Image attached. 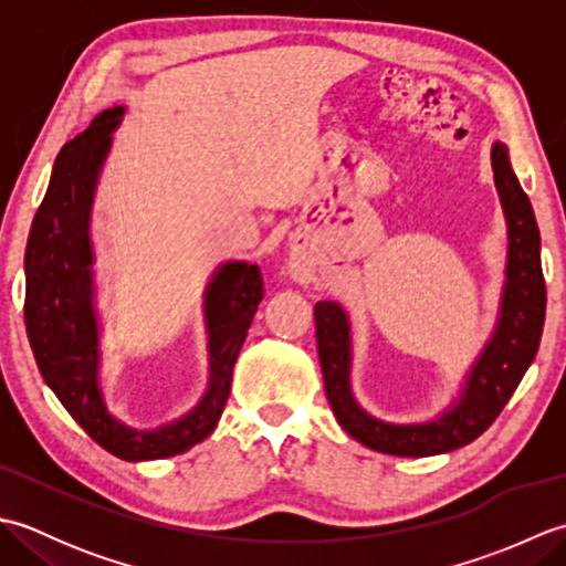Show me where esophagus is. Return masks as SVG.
Returning a JSON list of instances; mask_svg holds the SVG:
<instances>
[{"label": "esophagus", "instance_id": "34e87169", "mask_svg": "<svg viewBox=\"0 0 566 566\" xmlns=\"http://www.w3.org/2000/svg\"><path fill=\"white\" fill-rule=\"evenodd\" d=\"M286 268H290V276H292L294 282H298V284L314 282V270H311V264L302 255V252H292L290 264H286Z\"/></svg>", "mask_w": 566, "mask_h": 566}]
</instances>
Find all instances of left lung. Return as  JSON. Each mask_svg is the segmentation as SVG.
Here are the masks:
<instances>
[{"instance_id":"left-lung-1","label":"left lung","mask_w":566,"mask_h":566,"mask_svg":"<svg viewBox=\"0 0 566 566\" xmlns=\"http://www.w3.org/2000/svg\"><path fill=\"white\" fill-rule=\"evenodd\" d=\"M491 170L506 219V268L494 331L464 371L460 391L438 416L394 423L371 416L353 391V326L338 302L314 308L318 359L326 396L347 436L365 448L399 457L452 452L476 440L509 403L533 365L545 326V280L539 264V231L531 199L515 177L509 146L491 143Z\"/></svg>"}]
</instances>
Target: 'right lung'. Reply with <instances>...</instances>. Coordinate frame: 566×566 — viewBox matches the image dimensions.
Wrapping results in <instances>:
<instances>
[{
	"label": "right lung",
	"mask_w": 566,
	"mask_h": 566,
	"mask_svg": "<svg viewBox=\"0 0 566 566\" xmlns=\"http://www.w3.org/2000/svg\"><path fill=\"white\" fill-rule=\"evenodd\" d=\"M126 106H112L92 118L90 128L57 153L51 185L29 233L27 245V333L48 387L106 452L126 462L165 460L207 440L231 391L233 367L258 304L260 268L248 260H226L203 290L209 381L199 401L158 428H134L106 406L102 387V316L94 284L92 207L114 130Z\"/></svg>",
	"instance_id": "1"
}]
</instances>
